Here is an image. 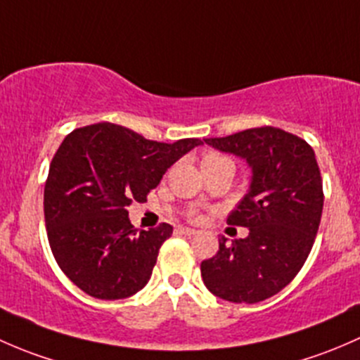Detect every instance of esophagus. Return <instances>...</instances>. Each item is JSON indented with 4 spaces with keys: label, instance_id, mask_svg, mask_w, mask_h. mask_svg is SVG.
Wrapping results in <instances>:
<instances>
[{
    "label": "esophagus",
    "instance_id": "1",
    "mask_svg": "<svg viewBox=\"0 0 360 360\" xmlns=\"http://www.w3.org/2000/svg\"><path fill=\"white\" fill-rule=\"evenodd\" d=\"M179 231H180V234H184V236H195V234H198V231H194V229H188V227H180Z\"/></svg>",
    "mask_w": 360,
    "mask_h": 360
}]
</instances>
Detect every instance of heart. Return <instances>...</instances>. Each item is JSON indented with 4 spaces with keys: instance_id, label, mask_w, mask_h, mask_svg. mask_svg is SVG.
Wrapping results in <instances>:
<instances>
[{
    "instance_id": "1",
    "label": "heart",
    "mask_w": 360,
    "mask_h": 360,
    "mask_svg": "<svg viewBox=\"0 0 360 360\" xmlns=\"http://www.w3.org/2000/svg\"><path fill=\"white\" fill-rule=\"evenodd\" d=\"M221 159H229V158H225V155L217 154V153H210V154H206L205 158H202L201 165H206V162H213V161H221Z\"/></svg>"
}]
</instances>
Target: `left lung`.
Masks as SVG:
<instances>
[{"mask_svg":"<svg viewBox=\"0 0 360 360\" xmlns=\"http://www.w3.org/2000/svg\"><path fill=\"white\" fill-rule=\"evenodd\" d=\"M205 142L246 159L253 175L227 218L250 234L232 244L221 236L217 255L201 263L202 281L227 302H263L295 279L316 240L324 205L316 154L305 140L274 126Z\"/></svg>","mask_w":360,"mask_h":360,"instance_id":"1","label":"left lung"}]
</instances>
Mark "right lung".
Instances as JSON below:
<instances>
[{
	"label": "right lung",
	"instance_id": "1",
	"mask_svg": "<svg viewBox=\"0 0 360 360\" xmlns=\"http://www.w3.org/2000/svg\"><path fill=\"white\" fill-rule=\"evenodd\" d=\"M201 143L154 142L112 123L65 136L44 184V224L55 260L79 290L98 300H121L149 283L173 227L139 231L128 206L147 201L166 169Z\"/></svg>",
	"mask_w": 360,
	"mask_h": 360
}]
</instances>
